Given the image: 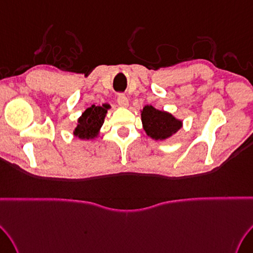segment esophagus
<instances>
[{
    "label": "esophagus",
    "instance_id": "esophagus-1",
    "mask_svg": "<svg viewBox=\"0 0 253 253\" xmlns=\"http://www.w3.org/2000/svg\"><path fill=\"white\" fill-rule=\"evenodd\" d=\"M117 104L122 107H126L128 105V98L126 97L125 94H120L117 96Z\"/></svg>",
    "mask_w": 253,
    "mask_h": 253
}]
</instances>
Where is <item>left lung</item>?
Listing matches in <instances>:
<instances>
[{
    "mask_svg": "<svg viewBox=\"0 0 253 253\" xmlns=\"http://www.w3.org/2000/svg\"><path fill=\"white\" fill-rule=\"evenodd\" d=\"M141 121L147 135L156 140L167 139L182 127V122L177 121L171 114L158 111L151 105L143 107Z\"/></svg>",
    "mask_w": 253,
    "mask_h": 253,
    "instance_id": "1",
    "label": "left lung"
}]
</instances>
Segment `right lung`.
Returning a JSON list of instances; mask_svg holds the SVG:
<instances>
[{"mask_svg":"<svg viewBox=\"0 0 253 253\" xmlns=\"http://www.w3.org/2000/svg\"><path fill=\"white\" fill-rule=\"evenodd\" d=\"M107 105L95 106L92 105L82 114L79 118L78 126L74 130V135L81 139H92L97 135L101 126L104 123V118L107 113Z\"/></svg>","mask_w":253,"mask_h":253,"instance_id":"right-lung-1","label":"right lung"}]
</instances>
